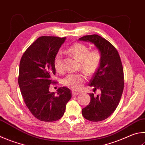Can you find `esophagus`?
Segmentation results:
<instances>
[{
	"label": "esophagus",
	"instance_id": "esophagus-1",
	"mask_svg": "<svg viewBox=\"0 0 145 145\" xmlns=\"http://www.w3.org/2000/svg\"><path fill=\"white\" fill-rule=\"evenodd\" d=\"M72 93L73 96H77V95H78V94H79L78 93H77V92H75V91H72Z\"/></svg>",
	"mask_w": 145,
	"mask_h": 145
}]
</instances>
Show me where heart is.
Instances as JSON below:
<instances>
[{
	"label": "heart",
	"mask_w": 145,
	"mask_h": 145,
	"mask_svg": "<svg viewBox=\"0 0 145 145\" xmlns=\"http://www.w3.org/2000/svg\"><path fill=\"white\" fill-rule=\"evenodd\" d=\"M67 51L80 61L79 68L89 75H93L98 70L102 61V52L98 48L90 49L85 44L77 42L68 47ZM54 67L57 72L63 73L65 68L61 52H58L54 58ZM87 80L84 72L68 74L63 78L62 84L73 90L80 89Z\"/></svg>",
	"instance_id": "heart-1"
}]
</instances>
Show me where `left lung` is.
<instances>
[{
    "label": "left lung",
    "instance_id": "left-lung-1",
    "mask_svg": "<svg viewBox=\"0 0 145 145\" xmlns=\"http://www.w3.org/2000/svg\"><path fill=\"white\" fill-rule=\"evenodd\" d=\"M80 40L94 44L102 52V61L89 86L94 91L100 89L101 94L94 96L90 93L91 101L82 110L86 119L99 122L109 117L117 108L124 86L123 70L120 57L116 48L105 38L97 34L84 36Z\"/></svg>",
    "mask_w": 145,
    "mask_h": 145
}]
</instances>
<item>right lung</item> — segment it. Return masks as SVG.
<instances>
[{
  "label": "right lung",
  "mask_w": 145,
  "mask_h": 145,
  "mask_svg": "<svg viewBox=\"0 0 145 145\" xmlns=\"http://www.w3.org/2000/svg\"><path fill=\"white\" fill-rule=\"evenodd\" d=\"M65 37L42 36L33 42L21 58L18 84L26 106L34 117L43 122H54L63 115L72 98L71 91L62 87L57 93H50L56 74L54 58Z\"/></svg>",
  "instance_id": "obj_1"
}]
</instances>
